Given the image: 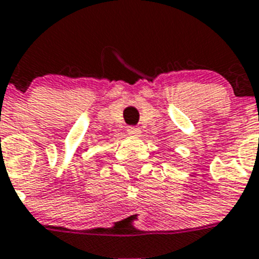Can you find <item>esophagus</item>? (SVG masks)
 Masks as SVG:
<instances>
[{
  "label": "esophagus",
  "mask_w": 259,
  "mask_h": 259,
  "mask_svg": "<svg viewBox=\"0 0 259 259\" xmlns=\"http://www.w3.org/2000/svg\"><path fill=\"white\" fill-rule=\"evenodd\" d=\"M127 134H130V136H140L141 129L138 126H129L127 127Z\"/></svg>",
  "instance_id": "34e87169"
}]
</instances>
